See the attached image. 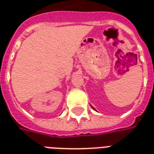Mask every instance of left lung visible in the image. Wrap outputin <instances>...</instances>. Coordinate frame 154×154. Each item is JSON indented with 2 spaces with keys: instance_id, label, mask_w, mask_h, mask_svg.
<instances>
[{
  "instance_id": "8db88e82",
  "label": "left lung",
  "mask_w": 154,
  "mask_h": 154,
  "mask_svg": "<svg viewBox=\"0 0 154 154\" xmlns=\"http://www.w3.org/2000/svg\"><path fill=\"white\" fill-rule=\"evenodd\" d=\"M92 108H93V109H94V110H96V109H94V107H93V106H92Z\"/></svg>"
}]
</instances>
